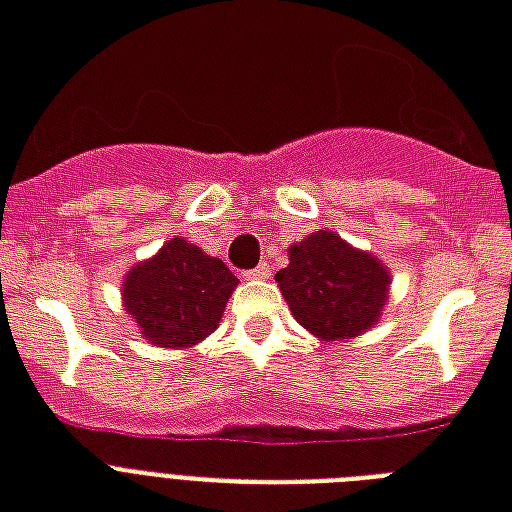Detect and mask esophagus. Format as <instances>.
Instances as JSON below:
<instances>
[{"label":"esophagus","instance_id":"1","mask_svg":"<svg viewBox=\"0 0 512 512\" xmlns=\"http://www.w3.org/2000/svg\"><path fill=\"white\" fill-rule=\"evenodd\" d=\"M269 275H272V269H269V264H256V267L245 272V277H248V280H267Z\"/></svg>","mask_w":512,"mask_h":512}]
</instances>
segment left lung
<instances>
[{
  "mask_svg": "<svg viewBox=\"0 0 512 512\" xmlns=\"http://www.w3.org/2000/svg\"><path fill=\"white\" fill-rule=\"evenodd\" d=\"M275 275L293 318L320 339L339 342L379 320L390 275L371 253H360L331 232H315L291 248Z\"/></svg>",
  "mask_w": 512,
  "mask_h": 512,
  "instance_id": "obj_1",
  "label": "left lung"
}]
</instances>
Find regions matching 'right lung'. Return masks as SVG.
Returning a JSON list of instances; mask_svg holds the SVG:
<instances>
[{
  "mask_svg": "<svg viewBox=\"0 0 512 512\" xmlns=\"http://www.w3.org/2000/svg\"><path fill=\"white\" fill-rule=\"evenodd\" d=\"M237 277L181 237L125 277V310L157 347H192L216 331Z\"/></svg>",
  "mask_w": 512,
  "mask_h": 512,
  "instance_id": "add662e5",
  "label": "right lung"
}]
</instances>
